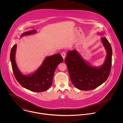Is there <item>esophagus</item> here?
<instances>
[{
	"instance_id": "obj_1",
	"label": "esophagus",
	"mask_w": 123,
	"mask_h": 123,
	"mask_svg": "<svg viewBox=\"0 0 123 123\" xmlns=\"http://www.w3.org/2000/svg\"><path fill=\"white\" fill-rule=\"evenodd\" d=\"M61 56H62V58H63V59L64 60L65 58V57H66V54H65V52H63L61 54Z\"/></svg>"
}]
</instances>
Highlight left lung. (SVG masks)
<instances>
[{
	"label": "left lung",
	"instance_id": "1",
	"mask_svg": "<svg viewBox=\"0 0 123 123\" xmlns=\"http://www.w3.org/2000/svg\"><path fill=\"white\" fill-rule=\"evenodd\" d=\"M103 35V32L98 33ZM107 55L103 64L92 66L84 60L76 50L68 51L65 61L73 85L81 91L93 90L107 80L111 72L112 51L110 43L105 37L101 38Z\"/></svg>",
	"mask_w": 123,
	"mask_h": 123
}]
</instances>
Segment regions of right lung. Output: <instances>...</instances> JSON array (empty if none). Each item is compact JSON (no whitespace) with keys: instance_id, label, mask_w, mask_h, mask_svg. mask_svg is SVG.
Listing matches in <instances>:
<instances>
[{"instance_id":"right-lung-1","label":"right lung","mask_w":123,"mask_h":123,"mask_svg":"<svg viewBox=\"0 0 123 123\" xmlns=\"http://www.w3.org/2000/svg\"><path fill=\"white\" fill-rule=\"evenodd\" d=\"M37 32V31L35 30L26 31L21 34L20 38ZM16 46V44H14L12 48L10 60L12 71L17 81L24 88L32 92H43L49 89L52 84L57 66L63 61L61 55L57 54L46 57L36 71L29 74H24L20 72L15 61Z\"/></svg>"}]
</instances>
